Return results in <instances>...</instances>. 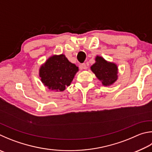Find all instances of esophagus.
Wrapping results in <instances>:
<instances>
[{"mask_svg": "<svg viewBox=\"0 0 152 152\" xmlns=\"http://www.w3.org/2000/svg\"><path fill=\"white\" fill-rule=\"evenodd\" d=\"M80 67H81V68H82V69H83V70H86V69H87L86 64L85 63H84V64H82Z\"/></svg>", "mask_w": 152, "mask_h": 152, "instance_id": "34e87169", "label": "esophagus"}]
</instances>
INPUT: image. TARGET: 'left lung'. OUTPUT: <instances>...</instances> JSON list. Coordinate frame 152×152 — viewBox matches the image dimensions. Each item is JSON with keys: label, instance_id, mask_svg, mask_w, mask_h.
Returning <instances> with one entry per match:
<instances>
[{"label": "left lung", "instance_id": "obj_1", "mask_svg": "<svg viewBox=\"0 0 152 152\" xmlns=\"http://www.w3.org/2000/svg\"><path fill=\"white\" fill-rule=\"evenodd\" d=\"M95 61L94 64L91 66L90 69L96 78L104 86L114 84L118 78L117 64L114 62L107 61L100 56H96Z\"/></svg>", "mask_w": 152, "mask_h": 152}]
</instances>
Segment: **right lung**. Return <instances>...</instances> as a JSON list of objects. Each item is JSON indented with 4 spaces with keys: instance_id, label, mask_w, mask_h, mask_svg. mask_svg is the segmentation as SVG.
Instances as JSON below:
<instances>
[{
    "instance_id": "1",
    "label": "right lung",
    "mask_w": 152,
    "mask_h": 152,
    "mask_svg": "<svg viewBox=\"0 0 152 152\" xmlns=\"http://www.w3.org/2000/svg\"><path fill=\"white\" fill-rule=\"evenodd\" d=\"M78 70L64 54H55L40 66L39 76L42 83L48 89L62 92L70 85Z\"/></svg>"
}]
</instances>
